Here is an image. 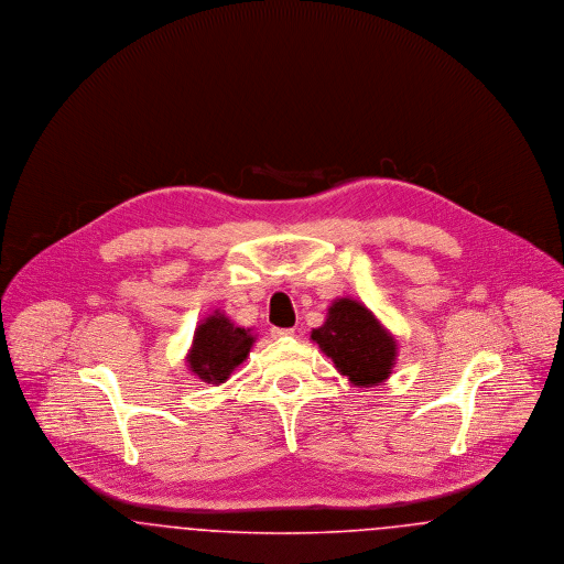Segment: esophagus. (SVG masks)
Returning a JSON list of instances; mask_svg holds the SVG:
<instances>
[{
    "mask_svg": "<svg viewBox=\"0 0 564 564\" xmlns=\"http://www.w3.org/2000/svg\"><path fill=\"white\" fill-rule=\"evenodd\" d=\"M294 327H272L270 334L272 338H288V336H294Z\"/></svg>",
    "mask_w": 564,
    "mask_h": 564,
    "instance_id": "esophagus-1",
    "label": "esophagus"
}]
</instances>
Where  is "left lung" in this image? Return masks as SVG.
Masks as SVG:
<instances>
[{
    "mask_svg": "<svg viewBox=\"0 0 564 564\" xmlns=\"http://www.w3.org/2000/svg\"><path fill=\"white\" fill-rule=\"evenodd\" d=\"M311 338L350 384L364 389L384 382L398 359L393 334L368 306L352 297L334 300L325 322L311 332Z\"/></svg>",
    "mask_w": 564,
    "mask_h": 564,
    "instance_id": "left-lung-1",
    "label": "left lung"
}]
</instances>
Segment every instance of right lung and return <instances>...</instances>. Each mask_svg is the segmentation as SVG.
Segmentation results:
<instances>
[{
	"instance_id": "obj_1",
	"label": "right lung",
	"mask_w": 564,
	"mask_h": 564,
	"mask_svg": "<svg viewBox=\"0 0 564 564\" xmlns=\"http://www.w3.org/2000/svg\"><path fill=\"white\" fill-rule=\"evenodd\" d=\"M253 343L256 336L251 334V327H239L224 313L215 311L194 329V340L186 357L189 372L203 382L221 384L247 359Z\"/></svg>"
}]
</instances>
